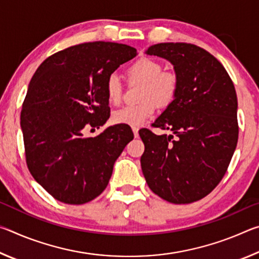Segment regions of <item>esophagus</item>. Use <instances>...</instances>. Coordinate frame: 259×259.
<instances>
[{
  "label": "esophagus",
  "mask_w": 259,
  "mask_h": 259,
  "mask_svg": "<svg viewBox=\"0 0 259 259\" xmlns=\"http://www.w3.org/2000/svg\"><path fill=\"white\" fill-rule=\"evenodd\" d=\"M133 131H134V136H135V138H138V137H139L138 128H133Z\"/></svg>",
  "instance_id": "1"
}]
</instances>
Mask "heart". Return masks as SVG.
Masks as SVG:
<instances>
[{"instance_id": "obj_1", "label": "heart", "mask_w": 259, "mask_h": 259, "mask_svg": "<svg viewBox=\"0 0 259 259\" xmlns=\"http://www.w3.org/2000/svg\"><path fill=\"white\" fill-rule=\"evenodd\" d=\"M130 81L143 84L140 100L142 104L126 106L113 113L115 123L129 126L143 125L151 119L155 112V104L159 107H166L176 98L179 81L172 72L162 71V65L152 58H142L128 68ZM108 102L119 105L123 96V87L116 74H111L106 81Z\"/></svg>"}]
</instances>
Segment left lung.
<instances>
[{"mask_svg":"<svg viewBox=\"0 0 259 259\" xmlns=\"http://www.w3.org/2000/svg\"><path fill=\"white\" fill-rule=\"evenodd\" d=\"M146 55L172 64L179 85L176 98L153 126L171 131L157 136L144 130L140 157L151 190L168 202L192 203L216 187L238 144V98L224 66L191 43H159Z\"/></svg>","mask_w":259,"mask_h":259,"instance_id":"left-lung-1","label":"left lung"}]
</instances>
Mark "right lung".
<instances>
[{"label": "right lung", "instance_id": "obj_1", "mask_svg": "<svg viewBox=\"0 0 259 259\" xmlns=\"http://www.w3.org/2000/svg\"><path fill=\"white\" fill-rule=\"evenodd\" d=\"M136 56L126 45L82 43L56 52L34 73L20 114L26 162L35 181L60 202L97 198L133 140L125 125L108 126L96 137L83 130L106 123L107 78Z\"/></svg>", "mask_w": 259, "mask_h": 259}]
</instances>
